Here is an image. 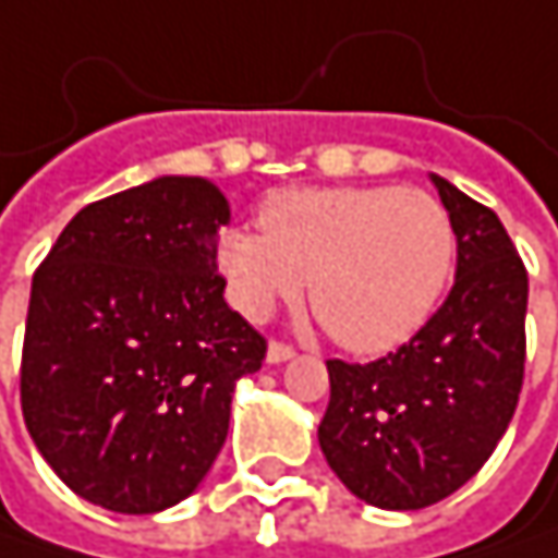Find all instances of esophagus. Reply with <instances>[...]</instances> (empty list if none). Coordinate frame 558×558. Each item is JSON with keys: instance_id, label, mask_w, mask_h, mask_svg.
<instances>
[{"instance_id": "esophagus-1", "label": "esophagus", "mask_w": 558, "mask_h": 558, "mask_svg": "<svg viewBox=\"0 0 558 558\" xmlns=\"http://www.w3.org/2000/svg\"><path fill=\"white\" fill-rule=\"evenodd\" d=\"M293 355H296V349H293V345H287V342H271V345H268V362H271V365L290 362Z\"/></svg>"}]
</instances>
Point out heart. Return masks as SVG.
Masks as SVG:
<instances>
[{"mask_svg": "<svg viewBox=\"0 0 558 558\" xmlns=\"http://www.w3.org/2000/svg\"><path fill=\"white\" fill-rule=\"evenodd\" d=\"M262 235L226 229L216 265L235 310L268 319L310 280V306L359 355L407 345L456 268V226L416 186H293L258 209Z\"/></svg>", "mask_w": 558, "mask_h": 558, "instance_id": "heart-1", "label": "heart"}]
</instances>
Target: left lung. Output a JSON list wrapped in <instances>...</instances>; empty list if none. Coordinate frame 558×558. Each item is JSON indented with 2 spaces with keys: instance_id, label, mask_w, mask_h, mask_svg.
Here are the masks:
<instances>
[{
  "instance_id": "8db88e82",
  "label": "left lung",
  "mask_w": 558,
  "mask_h": 558,
  "mask_svg": "<svg viewBox=\"0 0 558 558\" xmlns=\"http://www.w3.org/2000/svg\"><path fill=\"white\" fill-rule=\"evenodd\" d=\"M433 183L459 242L446 303L378 362H326L319 449L355 498L385 510L429 507L478 475L523 388L526 268L495 209Z\"/></svg>"
}]
</instances>
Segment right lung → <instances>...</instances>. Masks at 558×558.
Listing matches in <instances>:
<instances>
[{"label": "right lung", "mask_w": 558, "mask_h": 558, "mask_svg": "<svg viewBox=\"0 0 558 558\" xmlns=\"http://www.w3.org/2000/svg\"><path fill=\"white\" fill-rule=\"evenodd\" d=\"M229 199L203 177H158L83 206L32 280L25 426L83 501L158 513L213 469L235 381L268 342L216 271Z\"/></svg>", "instance_id": "obj_1"}]
</instances>
